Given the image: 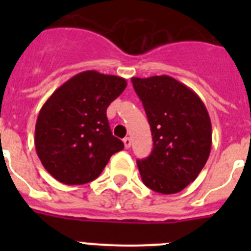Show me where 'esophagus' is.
<instances>
[{
  "label": "esophagus",
  "mask_w": 251,
  "mask_h": 251,
  "mask_svg": "<svg viewBox=\"0 0 251 251\" xmlns=\"http://www.w3.org/2000/svg\"><path fill=\"white\" fill-rule=\"evenodd\" d=\"M123 143H124V147L129 148L130 145H132V141H130L129 137H126V138L123 139Z\"/></svg>",
  "instance_id": "obj_1"
}]
</instances>
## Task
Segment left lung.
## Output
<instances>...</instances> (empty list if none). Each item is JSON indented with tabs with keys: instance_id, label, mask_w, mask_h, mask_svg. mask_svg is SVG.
I'll use <instances>...</instances> for the list:
<instances>
[{
	"instance_id": "left-lung-1",
	"label": "left lung",
	"mask_w": 251,
	"mask_h": 251,
	"mask_svg": "<svg viewBox=\"0 0 251 251\" xmlns=\"http://www.w3.org/2000/svg\"><path fill=\"white\" fill-rule=\"evenodd\" d=\"M132 83L153 139L152 153L137 161L142 181L158 194H177L194 182L207 162L210 115L194 90L168 75L132 77Z\"/></svg>"
}]
</instances>
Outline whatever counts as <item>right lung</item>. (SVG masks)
<instances>
[{"label":"right lung","instance_id":"obj_1","mask_svg":"<svg viewBox=\"0 0 251 251\" xmlns=\"http://www.w3.org/2000/svg\"><path fill=\"white\" fill-rule=\"evenodd\" d=\"M127 86L124 77L86 70L57 88L40 109L35 148L51 176L65 185L92 182L123 142L110 130L106 108Z\"/></svg>","mask_w":251,"mask_h":251}]
</instances>
